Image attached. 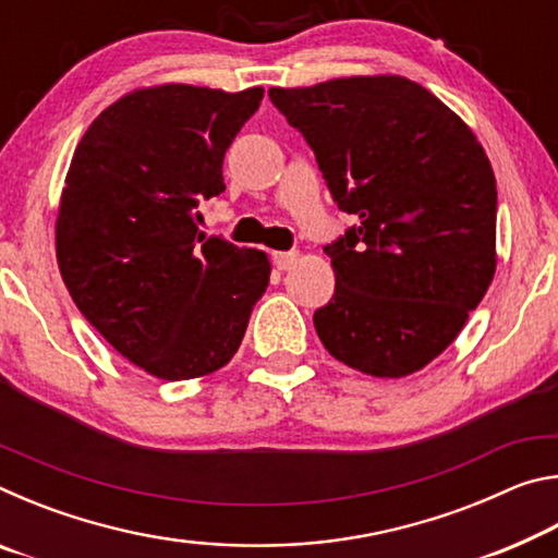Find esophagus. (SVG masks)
Masks as SVG:
<instances>
[{
  "label": "esophagus",
  "mask_w": 558,
  "mask_h": 558,
  "mask_svg": "<svg viewBox=\"0 0 558 558\" xmlns=\"http://www.w3.org/2000/svg\"><path fill=\"white\" fill-rule=\"evenodd\" d=\"M272 263H276L278 270H290L298 263V253L295 251H280L272 253Z\"/></svg>",
  "instance_id": "obj_1"
}]
</instances>
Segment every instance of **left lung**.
Segmentation results:
<instances>
[{
    "instance_id": "1",
    "label": "left lung",
    "mask_w": 558,
    "mask_h": 558,
    "mask_svg": "<svg viewBox=\"0 0 558 558\" xmlns=\"http://www.w3.org/2000/svg\"><path fill=\"white\" fill-rule=\"evenodd\" d=\"M313 147L335 204L356 216L325 245L335 295L315 313L329 354L384 379L418 372L493 282L497 184L456 112L401 75L270 88Z\"/></svg>"
}]
</instances>
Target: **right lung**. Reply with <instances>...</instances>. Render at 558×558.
<instances>
[{
  "label": "right lung",
  "mask_w": 558,
  "mask_h": 558,
  "mask_svg": "<svg viewBox=\"0 0 558 558\" xmlns=\"http://www.w3.org/2000/svg\"><path fill=\"white\" fill-rule=\"evenodd\" d=\"M263 88L132 90L75 147L56 221L61 278L83 317L140 369L182 381L239 352L270 280L263 251L199 231L223 155Z\"/></svg>",
  "instance_id": "add662e5"
}]
</instances>
